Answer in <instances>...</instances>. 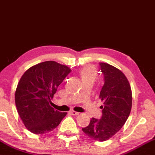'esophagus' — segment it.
Here are the masks:
<instances>
[{"label":"esophagus","instance_id":"obj_1","mask_svg":"<svg viewBox=\"0 0 155 155\" xmlns=\"http://www.w3.org/2000/svg\"><path fill=\"white\" fill-rule=\"evenodd\" d=\"M69 113H70L71 114L74 115V116H77V115L79 114V113L75 112V111H70V112H69Z\"/></svg>","mask_w":155,"mask_h":155}]
</instances>
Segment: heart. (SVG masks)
Masks as SVG:
<instances>
[{
    "label": "heart",
    "mask_w": 155,
    "mask_h": 155,
    "mask_svg": "<svg viewBox=\"0 0 155 155\" xmlns=\"http://www.w3.org/2000/svg\"><path fill=\"white\" fill-rule=\"evenodd\" d=\"M79 75L81 78L82 82L90 81L93 83L97 77V72L93 66L86 65L80 69Z\"/></svg>",
    "instance_id": "b5f03b06"
}]
</instances>
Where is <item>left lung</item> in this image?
Returning a JSON list of instances; mask_svg holds the SVG:
<instances>
[{
    "mask_svg": "<svg viewBox=\"0 0 155 155\" xmlns=\"http://www.w3.org/2000/svg\"><path fill=\"white\" fill-rule=\"evenodd\" d=\"M104 83L100 93L103 102L100 119L92 118L88 126L82 128L86 136L96 141H105L122 128L132 107V92L124 74L107 63L100 62Z\"/></svg>",
    "mask_w": 155,
    "mask_h": 155,
    "instance_id": "obj_1",
    "label": "left lung"
}]
</instances>
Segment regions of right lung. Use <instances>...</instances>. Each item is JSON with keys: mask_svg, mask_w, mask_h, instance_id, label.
Segmentation results:
<instances>
[{"mask_svg": "<svg viewBox=\"0 0 155 155\" xmlns=\"http://www.w3.org/2000/svg\"><path fill=\"white\" fill-rule=\"evenodd\" d=\"M65 65L46 61L30 67L24 73L15 91L17 112L25 127L34 134L53 130L67 112L51 107L58 87L71 72Z\"/></svg>", "mask_w": 155, "mask_h": 155, "instance_id": "1", "label": "right lung"}]
</instances>
